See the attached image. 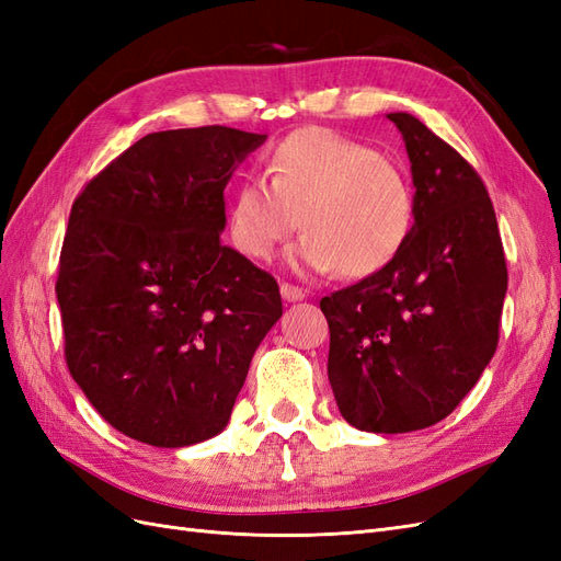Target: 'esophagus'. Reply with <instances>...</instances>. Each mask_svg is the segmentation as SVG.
Returning <instances> with one entry per match:
<instances>
[{
    "label": "esophagus",
    "mask_w": 561,
    "mask_h": 561,
    "mask_svg": "<svg viewBox=\"0 0 561 561\" xmlns=\"http://www.w3.org/2000/svg\"><path fill=\"white\" fill-rule=\"evenodd\" d=\"M280 295L285 301H301L304 297H307V293H304L299 285H293V283H280Z\"/></svg>",
    "instance_id": "esophagus-1"
}]
</instances>
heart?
<instances>
[{"label": "heart", "instance_id": "1", "mask_svg": "<svg viewBox=\"0 0 561 561\" xmlns=\"http://www.w3.org/2000/svg\"><path fill=\"white\" fill-rule=\"evenodd\" d=\"M266 176L243 178L231 196V241L248 257L266 260L301 222L295 264L363 278L393 260L412 231L400 165L334 130L287 135L271 149Z\"/></svg>", "mask_w": 561, "mask_h": 561}]
</instances>
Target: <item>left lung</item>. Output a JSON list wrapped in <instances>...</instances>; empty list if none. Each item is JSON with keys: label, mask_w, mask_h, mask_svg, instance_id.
Returning a JSON list of instances; mask_svg holds the SVG:
<instances>
[{"label": "left lung", "mask_w": 561, "mask_h": 561, "mask_svg": "<svg viewBox=\"0 0 561 561\" xmlns=\"http://www.w3.org/2000/svg\"><path fill=\"white\" fill-rule=\"evenodd\" d=\"M388 118L412 161L414 227L383 268L320 309L339 412L360 431L410 433L449 416L496 353L507 266L478 171L416 116Z\"/></svg>", "instance_id": "left-lung-1"}]
</instances>
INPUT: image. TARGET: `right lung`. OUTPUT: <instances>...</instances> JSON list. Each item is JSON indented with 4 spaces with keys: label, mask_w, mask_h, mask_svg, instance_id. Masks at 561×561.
I'll list each match as a JSON object with an SVG mask.
<instances>
[{
    "label": "right lung",
    "mask_w": 561,
    "mask_h": 561,
    "mask_svg": "<svg viewBox=\"0 0 561 561\" xmlns=\"http://www.w3.org/2000/svg\"><path fill=\"white\" fill-rule=\"evenodd\" d=\"M264 140L149 133L72 203L56 280L65 360L118 433L154 447L217 435L283 316L276 278L219 243L225 186Z\"/></svg>",
    "instance_id": "1"
}]
</instances>
